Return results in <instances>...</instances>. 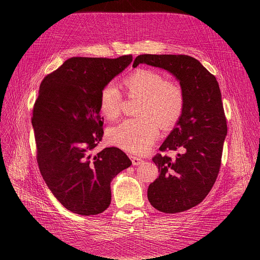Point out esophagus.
Returning <instances> with one entry per match:
<instances>
[{
	"mask_svg": "<svg viewBox=\"0 0 260 260\" xmlns=\"http://www.w3.org/2000/svg\"><path fill=\"white\" fill-rule=\"evenodd\" d=\"M130 159H131V161H132V164L134 165V166H137V165H140L142 162H143V160L141 159V158H138V157H135V156H130Z\"/></svg>",
	"mask_w": 260,
	"mask_h": 260,
	"instance_id": "obj_1",
	"label": "esophagus"
}]
</instances>
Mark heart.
<instances>
[{
  "label": "heart",
  "instance_id": "obj_1",
  "mask_svg": "<svg viewBox=\"0 0 260 260\" xmlns=\"http://www.w3.org/2000/svg\"><path fill=\"white\" fill-rule=\"evenodd\" d=\"M127 93L138 97L137 118L123 121L111 127L107 138L112 145L129 153L143 155L154 145L159 135L158 124L163 129L174 126L184 109V92L174 80H166L153 69H138L124 79ZM122 95L113 83L103 87L100 92L99 108L108 119L120 114Z\"/></svg>",
  "mask_w": 260,
  "mask_h": 260
}]
</instances>
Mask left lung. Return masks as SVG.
I'll return each instance as SVG.
<instances>
[{"instance_id":"obj_1","label":"left lung","mask_w":260,"mask_h":260,"mask_svg":"<svg viewBox=\"0 0 260 260\" xmlns=\"http://www.w3.org/2000/svg\"><path fill=\"white\" fill-rule=\"evenodd\" d=\"M139 64L158 67L173 75L184 92V109L160 151L179 150L175 159L157 154L152 158L159 177L148 187L151 205L164 213H177L199 204L217 178L227 124L216 78L186 55L136 57Z\"/></svg>"}]
</instances>
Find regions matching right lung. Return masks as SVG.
Segmentation results:
<instances>
[{"mask_svg": "<svg viewBox=\"0 0 260 260\" xmlns=\"http://www.w3.org/2000/svg\"><path fill=\"white\" fill-rule=\"evenodd\" d=\"M131 62V55L74 57L40 85L32 118L39 169L53 195L73 213L105 211L113 178L132 164L116 147L93 154L104 133L100 92Z\"/></svg>", "mask_w": 260, "mask_h": 260, "instance_id": "add662e5", "label": "right lung"}]
</instances>
